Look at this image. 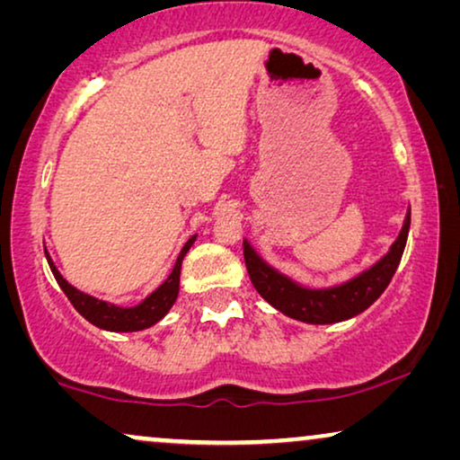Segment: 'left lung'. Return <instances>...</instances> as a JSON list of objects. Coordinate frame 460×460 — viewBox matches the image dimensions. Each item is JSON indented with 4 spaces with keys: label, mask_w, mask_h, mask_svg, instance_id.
Masks as SVG:
<instances>
[{
    "label": "left lung",
    "mask_w": 460,
    "mask_h": 460,
    "mask_svg": "<svg viewBox=\"0 0 460 460\" xmlns=\"http://www.w3.org/2000/svg\"><path fill=\"white\" fill-rule=\"evenodd\" d=\"M408 230H411V211L406 213L398 238L379 261H375L373 266L354 276V279L320 288L304 287L288 279L287 274L279 272L257 253L247 238L243 241V253L255 291L270 305L288 318L299 320V323L332 324L358 316L381 297V293L385 291L400 266Z\"/></svg>",
    "instance_id": "1"
}]
</instances>
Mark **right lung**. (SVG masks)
<instances>
[{
  "instance_id": "right-lung-1",
  "label": "right lung",
  "mask_w": 460,
  "mask_h": 460,
  "mask_svg": "<svg viewBox=\"0 0 460 460\" xmlns=\"http://www.w3.org/2000/svg\"><path fill=\"white\" fill-rule=\"evenodd\" d=\"M194 241H197V234L188 238L184 247H181L178 260H175L172 274H169L167 279L148 295L146 299H142L140 304L131 305V307L109 304V301L92 297V295L75 288L66 279H62V274L58 272V268L54 266L52 257H49L46 247H43V251H46V260L49 263V270H52L56 282H58V287L65 291V295L73 304L75 310H77L81 316L87 320V323H92L93 326H98V329H102V331L134 332V331H144V329H148V326L156 324L169 310H172V305L175 304V299H178V293H180L181 260H184L188 251H190Z\"/></svg>"
}]
</instances>
